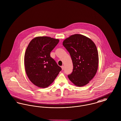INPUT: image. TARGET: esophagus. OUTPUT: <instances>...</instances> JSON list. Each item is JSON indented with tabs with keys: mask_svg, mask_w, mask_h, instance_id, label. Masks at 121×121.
Here are the masks:
<instances>
[{
	"mask_svg": "<svg viewBox=\"0 0 121 121\" xmlns=\"http://www.w3.org/2000/svg\"><path fill=\"white\" fill-rule=\"evenodd\" d=\"M61 68H62V70H63L64 69V66L63 65H62L61 66Z\"/></svg>",
	"mask_w": 121,
	"mask_h": 121,
	"instance_id": "34e87169",
	"label": "esophagus"
}]
</instances>
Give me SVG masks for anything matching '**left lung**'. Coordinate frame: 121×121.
<instances>
[{
  "instance_id": "left-lung-1",
  "label": "left lung",
  "mask_w": 121,
  "mask_h": 121,
  "mask_svg": "<svg viewBox=\"0 0 121 121\" xmlns=\"http://www.w3.org/2000/svg\"><path fill=\"white\" fill-rule=\"evenodd\" d=\"M63 45L73 61V72L68 75L69 80L78 87L87 84L95 75L98 68L99 56L95 44L89 38L76 34L64 40Z\"/></svg>"
}]
</instances>
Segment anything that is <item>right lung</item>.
I'll use <instances>...</instances> for the list:
<instances>
[{"instance_id":"1","label":"right lung","mask_w":121,"mask_h":121,"mask_svg":"<svg viewBox=\"0 0 121 121\" xmlns=\"http://www.w3.org/2000/svg\"><path fill=\"white\" fill-rule=\"evenodd\" d=\"M59 42L58 39L47 36L38 37L31 41L26 49V73L32 83L39 87H48L61 70L50 55Z\"/></svg>"}]
</instances>
